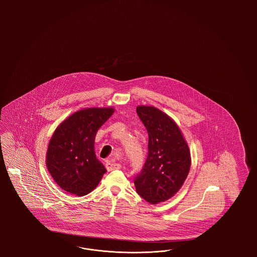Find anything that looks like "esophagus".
<instances>
[{
	"label": "esophagus",
	"instance_id": "obj_1",
	"mask_svg": "<svg viewBox=\"0 0 257 257\" xmlns=\"http://www.w3.org/2000/svg\"><path fill=\"white\" fill-rule=\"evenodd\" d=\"M105 168L107 171H114V170H118L121 168V165L120 164L111 163L109 161L105 162Z\"/></svg>",
	"mask_w": 257,
	"mask_h": 257
}]
</instances>
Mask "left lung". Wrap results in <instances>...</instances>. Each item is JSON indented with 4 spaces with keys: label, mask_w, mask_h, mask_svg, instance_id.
<instances>
[{
    "label": "left lung",
    "mask_w": 257,
    "mask_h": 257,
    "mask_svg": "<svg viewBox=\"0 0 257 257\" xmlns=\"http://www.w3.org/2000/svg\"><path fill=\"white\" fill-rule=\"evenodd\" d=\"M137 113L148 132V157L134 183L140 196L156 204L183 186L190 169V153L179 127L164 112L140 105Z\"/></svg>",
    "instance_id": "left-lung-1"
}]
</instances>
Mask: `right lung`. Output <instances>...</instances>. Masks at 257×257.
I'll return each mask as SVG.
<instances>
[{
  "instance_id": "add662e5",
  "label": "right lung",
  "mask_w": 257,
  "mask_h": 257,
  "mask_svg": "<svg viewBox=\"0 0 257 257\" xmlns=\"http://www.w3.org/2000/svg\"><path fill=\"white\" fill-rule=\"evenodd\" d=\"M113 113V108L83 109L56 128L48 146L46 165L63 190L84 196L100 183L106 170L96 158L94 140Z\"/></svg>"
}]
</instances>
